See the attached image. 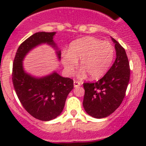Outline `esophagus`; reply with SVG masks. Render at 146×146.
Wrapping results in <instances>:
<instances>
[{
	"label": "esophagus",
	"mask_w": 146,
	"mask_h": 146,
	"mask_svg": "<svg viewBox=\"0 0 146 146\" xmlns=\"http://www.w3.org/2000/svg\"><path fill=\"white\" fill-rule=\"evenodd\" d=\"M73 85H74V88H77V87L80 86V85H81V83H80V82L74 80V82H73Z\"/></svg>",
	"instance_id": "1"
}]
</instances>
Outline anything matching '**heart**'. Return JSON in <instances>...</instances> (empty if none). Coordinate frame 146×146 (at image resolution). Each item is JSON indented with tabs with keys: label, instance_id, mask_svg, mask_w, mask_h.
I'll return each mask as SVG.
<instances>
[{
	"label": "heart",
	"instance_id": "obj_1",
	"mask_svg": "<svg viewBox=\"0 0 146 146\" xmlns=\"http://www.w3.org/2000/svg\"><path fill=\"white\" fill-rule=\"evenodd\" d=\"M114 46L109 42L92 36L80 38L73 41L68 51L62 53V64L66 71L71 73L80 60L82 70L78 73L81 78L87 73L92 79H98L104 76L111 65L114 58Z\"/></svg>",
	"mask_w": 146,
	"mask_h": 146
}]
</instances>
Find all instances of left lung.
<instances>
[{
  "label": "left lung",
  "instance_id": "left-lung-1",
  "mask_svg": "<svg viewBox=\"0 0 146 146\" xmlns=\"http://www.w3.org/2000/svg\"><path fill=\"white\" fill-rule=\"evenodd\" d=\"M111 40L115 44L117 55L114 64L100 80L83 83V107L90 116L96 119L108 117L120 106L130 79V67L125 49L114 38Z\"/></svg>",
  "mask_w": 146,
  "mask_h": 146
}]
</instances>
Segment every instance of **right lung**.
Masks as SVG:
<instances>
[{
	"label": "right lung",
	"instance_id": "right-lung-1",
	"mask_svg": "<svg viewBox=\"0 0 146 146\" xmlns=\"http://www.w3.org/2000/svg\"><path fill=\"white\" fill-rule=\"evenodd\" d=\"M55 35L40 32L27 38L17 48L13 66L12 80L19 100L29 114L41 121L52 120L61 114L73 89V80L55 71L44 77L32 76L24 70L23 61L31 50L42 44L58 49L53 40ZM56 55L61 59V51L57 50Z\"/></svg>",
	"mask_w": 146,
	"mask_h": 146
}]
</instances>
